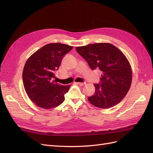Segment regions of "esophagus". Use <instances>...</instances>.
Here are the masks:
<instances>
[{
  "label": "esophagus",
  "instance_id": "obj_1",
  "mask_svg": "<svg viewBox=\"0 0 153 153\" xmlns=\"http://www.w3.org/2000/svg\"><path fill=\"white\" fill-rule=\"evenodd\" d=\"M75 83L80 85H84L85 84V82H75Z\"/></svg>",
  "mask_w": 153,
  "mask_h": 153
}]
</instances>
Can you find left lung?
Instances as JSON below:
<instances>
[{
  "label": "left lung",
  "mask_w": 153,
  "mask_h": 153,
  "mask_svg": "<svg viewBox=\"0 0 153 153\" xmlns=\"http://www.w3.org/2000/svg\"><path fill=\"white\" fill-rule=\"evenodd\" d=\"M92 69L99 68L103 74L100 83L94 84L95 92L88 98L96 107L109 108L121 102L130 88L132 71L121 50L110 43L90 44L76 48Z\"/></svg>",
  "instance_id": "left-lung-1"
}]
</instances>
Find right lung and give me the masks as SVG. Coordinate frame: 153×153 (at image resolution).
<instances>
[{"instance_id":"1","label":"right lung","mask_w":153,"mask_h":153,"mask_svg":"<svg viewBox=\"0 0 153 153\" xmlns=\"http://www.w3.org/2000/svg\"><path fill=\"white\" fill-rule=\"evenodd\" d=\"M72 48L71 46L65 44L50 43L27 59L22 73L23 83L27 94L39 107L52 108L65 99L64 94L71 85H61L53 79L62 57Z\"/></svg>"}]
</instances>
